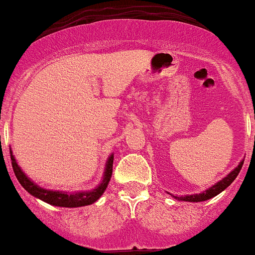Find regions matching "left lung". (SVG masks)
<instances>
[{
  "label": "left lung",
  "instance_id": "8db88e82",
  "mask_svg": "<svg viewBox=\"0 0 255 255\" xmlns=\"http://www.w3.org/2000/svg\"><path fill=\"white\" fill-rule=\"evenodd\" d=\"M243 164H244V161H241L240 164H239V166H237L234 171H231V173L228 174L225 179H222L221 182H218V183L215 184V186L210 187V188H209V190H206L205 192L199 193V195L184 196V197L183 196H182V197H178V196H175V199L183 200V201H192V202H200V201H205V200L212 199V197H214V196L219 195L222 191H225L226 188H227V187L230 186V184H231L235 179H236V177L239 175V173H240L241 167H243Z\"/></svg>",
  "mask_w": 255,
  "mask_h": 255
}]
</instances>
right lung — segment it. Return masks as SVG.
I'll list each match as a JSON object with an SVG mask.
<instances>
[{"mask_svg":"<svg viewBox=\"0 0 255 255\" xmlns=\"http://www.w3.org/2000/svg\"><path fill=\"white\" fill-rule=\"evenodd\" d=\"M11 153V152H10ZM11 165L14 169L15 177L18 178L19 183L23 186L25 191L30 193L32 196L37 197V199L42 200V201L47 202L50 205L55 206H63V208H78V206L90 205L93 202L97 201L102 195H103L104 190L108 186L111 177H112V166H113V156H111L107 161L106 173H104L103 182L95 188V190L90 191V192H77V193H65V192H58V191H49L43 190L37 184H34L29 178L20 170V167L18 166L16 161H15L14 156L11 154Z\"/></svg>","mask_w":255,"mask_h":255,"instance_id":"obj_1","label":"right lung"}]
</instances>
